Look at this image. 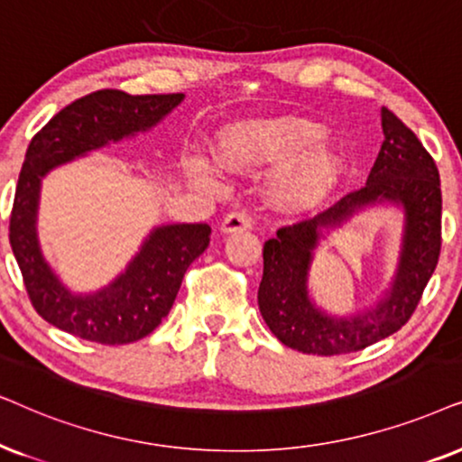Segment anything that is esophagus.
I'll return each instance as SVG.
<instances>
[{
  "instance_id": "34e87169",
  "label": "esophagus",
  "mask_w": 462,
  "mask_h": 462,
  "mask_svg": "<svg viewBox=\"0 0 462 462\" xmlns=\"http://www.w3.org/2000/svg\"><path fill=\"white\" fill-rule=\"evenodd\" d=\"M254 226V217L247 211H232L227 213L224 219H221V232L230 235V232H241V230H249Z\"/></svg>"
}]
</instances>
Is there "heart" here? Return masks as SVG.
Returning a JSON list of instances; mask_svg holds the SVG:
<instances>
[{
	"label": "heart",
	"instance_id": "heart-1",
	"mask_svg": "<svg viewBox=\"0 0 462 462\" xmlns=\"http://www.w3.org/2000/svg\"><path fill=\"white\" fill-rule=\"evenodd\" d=\"M323 141V128L302 118L245 120L221 131L217 156L232 171L281 167L273 181L274 200L285 208L306 211L321 205L344 173L340 156ZM189 171L199 180H215L213 167L202 158L189 160Z\"/></svg>",
	"mask_w": 462,
	"mask_h": 462
}]
</instances>
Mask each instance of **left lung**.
Returning <instances> with one entry per match:
<instances>
[{
  "label": "left lung",
  "instance_id": "obj_1",
  "mask_svg": "<svg viewBox=\"0 0 462 462\" xmlns=\"http://www.w3.org/2000/svg\"><path fill=\"white\" fill-rule=\"evenodd\" d=\"M384 141L364 188L353 189L312 219L279 227L263 243V276L257 304L270 331L285 346L309 355H346L395 334L414 315L441 249V188L431 153L414 133L383 107ZM393 199L404 205V251L392 293L364 318L331 319L310 304L305 291L319 225H333L356 208Z\"/></svg>",
  "mask_w": 462,
  "mask_h": 462
}]
</instances>
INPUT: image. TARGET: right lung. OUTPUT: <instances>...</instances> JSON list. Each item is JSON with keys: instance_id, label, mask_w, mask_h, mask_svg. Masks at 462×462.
Here are the masks:
<instances>
[{"instance_id": "right-lung-1", "label": "right lung", "mask_w": 462, "mask_h": 462, "mask_svg": "<svg viewBox=\"0 0 462 462\" xmlns=\"http://www.w3.org/2000/svg\"><path fill=\"white\" fill-rule=\"evenodd\" d=\"M181 98V92L97 90L60 109L31 139L10 213V245L31 304L54 328L107 346L141 340L169 315L189 263L208 247L211 227L207 224L158 227L118 281L92 295H73L42 260L35 238L40 181L48 171L109 141L145 131Z\"/></svg>"}]
</instances>
